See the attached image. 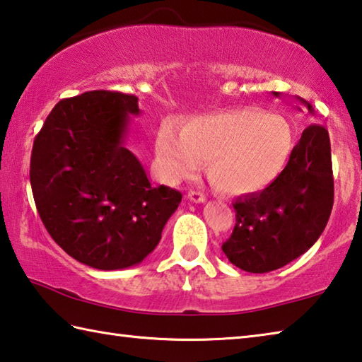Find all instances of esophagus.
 <instances>
[{
	"instance_id": "esophagus-1",
	"label": "esophagus",
	"mask_w": 362,
	"mask_h": 362,
	"mask_svg": "<svg viewBox=\"0 0 362 362\" xmlns=\"http://www.w3.org/2000/svg\"><path fill=\"white\" fill-rule=\"evenodd\" d=\"M188 199L192 201V202L201 204V202H206V196H204V193H201V192H189L188 193Z\"/></svg>"
}]
</instances>
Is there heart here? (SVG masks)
Returning a JSON list of instances; mask_svg holds the SVG:
<instances>
[{"instance_id":"obj_1","label":"heart","mask_w":362,"mask_h":362,"mask_svg":"<svg viewBox=\"0 0 362 362\" xmlns=\"http://www.w3.org/2000/svg\"><path fill=\"white\" fill-rule=\"evenodd\" d=\"M291 150L293 131L285 118L258 109L196 117L183 128L166 122L156 136V156L168 180L192 175L209 160V179L231 194L267 188L284 170Z\"/></svg>"}]
</instances>
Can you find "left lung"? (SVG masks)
<instances>
[{
    "label": "left lung",
    "mask_w": 362,
    "mask_h": 362,
    "mask_svg": "<svg viewBox=\"0 0 362 362\" xmlns=\"http://www.w3.org/2000/svg\"><path fill=\"white\" fill-rule=\"evenodd\" d=\"M274 95L280 96L277 91ZM296 100L313 114L305 100L299 96ZM332 204L329 134L321 124H310L302 131L277 179L262 192L234 201L235 226L221 250L242 271H275L299 258L318 240Z\"/></svg>",
    "instance_id": "1"
}]
</instances>
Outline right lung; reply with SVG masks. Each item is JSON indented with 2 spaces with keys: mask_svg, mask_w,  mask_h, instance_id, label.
Here are the masks:
<instances>
[{
  "mask_svg": "<svg viewBox=\"0 0 362 362\" xmlns=\"http://www.w3.org/2000/svg\"><path fill=\"white\" fill-rule=\"evenodd\" d=\"M137 96L95 90L62 100L33 144L30 182L45 229L82 264L117 271L153 252L182 193L152 187L124 147Z\"/></svg>",
  "mask_w": 362,
  "mask_h": 362,
  "instance_id": "add662e5",
  "label": "right lung"
}]
</instances>
